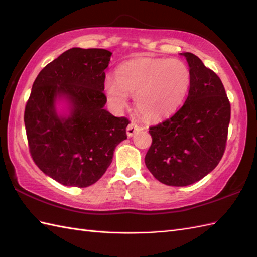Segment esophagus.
I'll return each mask as SVG.
<instances>
[{"label": "esophagus", "instance_id": "esophagus-1", "mask_svg": "<svg viewBox=\"0 0 257 257\" xmlns=\"http://www.w3.org/2000/svg\"><path fill=\"white\" fill-rule=\"evenodd\" d=\"M139 125H137L136 124L135 122H132L130 123L128 127H127V135H128V137H133V136L137 133V132H139Z\"/></svg>", "mask_w": 257, "mask_h": 257}]
</instances>
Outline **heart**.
<instances>
[{"mask_svg": "<svg viewBox=\"0 0 257 257\" xmlns=\"http://www.w3.org/2000/svg\"><path fill=\"white\" fill-rule=\"evenodd\" d=\"M190 84L191 70L181 59L140 57L121 65L116 79L107 77L103 90L114 110H122L130 95L141 116L155 120L177 110Z\"/></svg>", "mask_w": 257, "mask_h": 257, "instance_id": "b5f03b06", "label": "heart"}]
</instances>
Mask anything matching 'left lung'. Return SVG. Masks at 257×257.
<instances>
[{
  "mask_svg": "<svg viewBox=\"0 0 257 257\" xmlns=\"http://www.w3.org/2000/svg\"><path fill=\"white\" fill-rule=\"evenodd\" d=\"M191 84L183 106L151 125L152 143L145 157L158 181L185 187L209 174L224 155L231 105L219 76L192 53H183Z\"/></svg>",
  "mask_w": 257,
  "mask_h": 257,
  "instance_id": "left-lung-1",
  "label": "left lung"
}]
</instances>
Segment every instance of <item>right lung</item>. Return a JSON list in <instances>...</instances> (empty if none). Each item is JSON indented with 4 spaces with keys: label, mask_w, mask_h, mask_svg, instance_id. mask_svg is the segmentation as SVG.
I'll return each instance as SVG.
<instances>
[{
    "label": "right lung",
    "mask_w": 257,
    "mask_h": 257,
    "mask_svg": "<svg viewBox=\"0 0 257 257\" xmlns=\"http://www.w3.org/2000/svg\"><path fill=\"white\" fill-rule=\"evenodd\" d=\"M111 53L74 47L43 68L26 102L24 122L35 165L67 187L86 188L110 166L114 148L127 139L129 120L103 109L105 69ZM70 103V114L58 116L57 97Z\"/></svg>",
    "instance_id": "add662e5"
}]
</instances>
